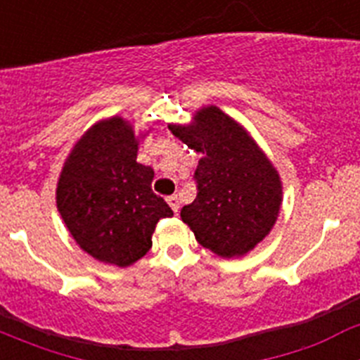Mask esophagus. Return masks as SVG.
Listing matches in <instances>:
<instances>
[{
    "label": "esophagus",
    "instance_id": "esophagus-1",
    "mask_svg": "<svg viewBox=\"0 0 360 360\" xmlns=\"http://www.w3.org/2000/svg\"><path fill=\"white\" fill-rule=\"evenodd\" d=\"M167 203H169V207L178 214V211H180V200H178V196H167Z\"/></svg>",
    "mask_w": 360,
    "mask_h": 360
}]
</instances>
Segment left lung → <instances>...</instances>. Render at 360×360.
Here are the masks:
<instances>
[{"instance_id": "obj_1", "label": "left lung", "mask_w": 360, "mask_h": 360, "mask_svg": "<svg viewBox=\"0 0 360 360\" xmlns=\"http://www.w3.org/2000/svg\"><path fill=\"white\" fill-rule=\"evenodd\" d=\"M173 135L202 153L195 171L196 198L182 221L196 241L221 257L245 256L274 227L283 202L279 174L243 126L216 106Z\"/></svg>"}]
</instances>
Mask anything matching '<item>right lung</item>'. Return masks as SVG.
<instances>
[{
  "label": "right lung",
  "instance_id": "obj_1",
  "mask_svg": "<svg viewBox=\"0 0 360 360\" xmlns=\"http://www.w3.org/2000/svg\"><path fill=\"white\" fill-rule=\"evenodd\" d=\"M139 139L120 117L94 124L73 146L57 182V209L73 240L103 263L129 266L151 249L173 211L151 189L155 171L136 162Z\"/></svg>",
  "mask_w": 360,
  "mask_h": 360
}]
</instances>
